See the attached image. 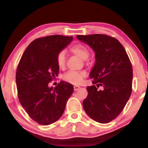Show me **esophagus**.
Instances as JSON below:
<instances>
[{
  "instance_id": "34e87169",
  "label": "esophagus",
  "mask_w": 148,
  "mask_h": 148,
  "mask_svg": "<svg viewBox=\"0 0 148 148\" xmlns=\"http://www.w3.org/2000/svg\"><path fill=\"white\" fill-rule=\"evenodd\" d=\"M80 88V87L79 86H75L74 87H73V89H74V91H77V90H78Z\"/></svg>"
}]
</instances>
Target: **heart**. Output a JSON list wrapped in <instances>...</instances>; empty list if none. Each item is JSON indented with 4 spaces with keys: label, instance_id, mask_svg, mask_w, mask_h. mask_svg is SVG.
I'll return each mask as SVG.
<instances>
[{
    "label": "heart",
    "instance_id": "1",
    "mask_svg": "<svg viewBox=\"0 0 148 148\" xmlns=\"http://www.w3.org/2000/svg\"><path fill=\"white\" fill-rule=\"evenodd\" d=\"M70 51L74 54L75 55L77 56L78 57L82 58L83 60H86L88 58L90 55L89 50L86 46L82 44H75L73 46L70 48ZM65 53L64 51H60L58 53L56 56V63H57L58 67L63 68L65 64ZM86 74L84 71L76 72V71H69L65 73L62 77L64 81L66 82L70 83V84L77 85L79 84L82 82L83 79L86 77Z\"/></svg>",
    "mask_w": 148,
    "mask_h": 148
}]
</instances>
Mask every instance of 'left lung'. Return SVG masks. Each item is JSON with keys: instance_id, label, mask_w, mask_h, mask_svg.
Returning a JSON list of instances; mask_svg holds the SVG:
<instances>
[{"instance_id": "obj_1", "label": "left lung", "mask_w": 148, "mask_h": 148, "mask_svg": "<svg viewBox=\"0 0 148 148\" xmlns=\"http://www.w3.org/2000/svg\"><path fill=\"white\" fill-rule=\"evenodd\" d=\"M90 46L96 62L90 73L93 86L83 102L85 112L96 122L107 123L120 114L132 92L133 69L122 44L105 34L77 35Z\"/></svg>"}]
</instances>
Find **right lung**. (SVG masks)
Instances as JSON below:
<instances>
[{"label":"right lung","mask_w":148,"mask_h":148,"mask_svg":"<svg viewBox=\"0 0 148 148\" xmlns=\"http://www.w3.org/2000/svg\"><path fill=\"white\" fill-rule=\"evenodd\" d=\"M73 38L53 35L34 40L18 64L16 84L19 102L30 118L40 125H50L61 117L74 90L71 84L63 81L54 88L48 86L59 71L56 56Z\"/></svg>","instance_id":"add662e5"}]
</instances>
